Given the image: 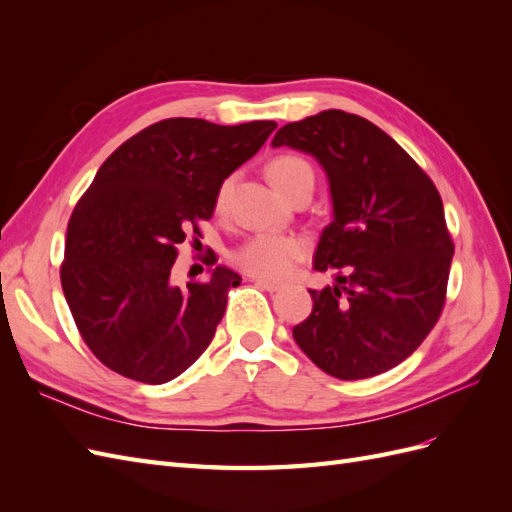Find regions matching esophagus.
Returning a JSON list of instances; mask_svg holds the SVG:
<instances>
[{
  "instance_id": "obj_1",
  "label": "esophagus",
  "mask_w": 512,
  "mask_h": 512,
  "mask_svg": "<svg viewBox=\"0 0 512 512\" xmlns=\"http://www.w3.org/2000/svg\"><path fill=\"white\" fill-rule=\"evenodd\" d=\"M254 284L262 290H269V292H277L282 290V284L280 282H273V280H262V277H254Z\"/></svg>"
}]
</instances>
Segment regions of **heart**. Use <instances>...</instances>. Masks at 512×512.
I'll list each match as a JSON object with an SVG mask.
<instances>
[{"instance_id": "heart-1", "label": "heart", "mask_w": 512, "mask_h": 512, "mask_svg": "<svg viewBox=\"0 0 512 512\" xmlns=\"http://www.w3.org/2000/svg\"><path fill=\"white\" fill-rule=\"evenodd\" d=\"M267 179L273 183L275 190H280L286 198L305 181H314V168L307 160L282 153L275 156L265 166ZM228 181L218 192V207L224 205L228 194ZM309 243L299 235H275V232H258V235L245 239L241 245L232 250L230 258L235 265L252 277L262 280H284L294 267L307 256Z\"/></svg>"}]
</instances>
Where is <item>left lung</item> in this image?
Returning a JSON list of instances; mask_svg holds the SVG:
<instances>
[{
    "label": "left lung",
    "mask_w": 512,
    "mask_h": 512,
    "mask_svg": "<svg viewBox=\"0 0 512 512\" xmlns=\"http://www.w3.org/2000/svg\"><path fill=\"white\" fill-rule=\"evenodd\" d=\"M271 145L314 156L333 200L314 269H335V286L309 290L312 314L294 342L339 380L389 371L423 344L446 301L455 245L436 185L389 134L337 108L286 123Z\"/></svg>",
    "instance_id": "obj_1"
}]
</instances>
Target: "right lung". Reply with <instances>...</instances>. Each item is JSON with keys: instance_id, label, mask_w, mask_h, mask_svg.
<instances>
[{"instance_id": "add662e5", "label": "right lung", "mask_w": 512, "mask_h": 512, "mask_svg": "<svg viewBox=\"0 0 512 512\" xmlns=\"http://www.w3.org/2000/svg\"><path fill=\"white\" fill-rule=\"evenodd\" d=\"M275 128L173 117L128 138L100 166L70 215L59 275L76 329L108 369L164 384L207 350L241 277L215 267L205 282L179 288L170 280L177 245L190 230L200 237L224 179Z\"/></svg>"}]
</instances>
